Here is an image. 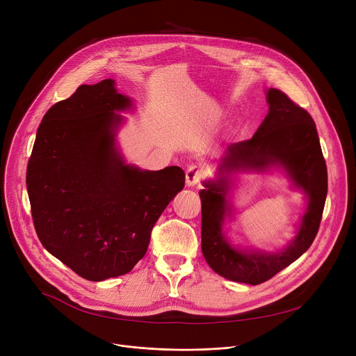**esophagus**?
<instances>
[{
  "mask_svg": "<svg viewBox=\"0 0 356 356\" xmlns=\"http://www.w3.org/2000/svg\"><path fill=\"white\" fill-rule=\"evenodd\" d=\"M200 176H202V170L197 166H190L186 170V184L188 187L197 186L200 181Z\"/></svg>",
  "mask_w": 356,
  "mask_h": 356,
  "instance_id": "esophagus-1",
  "label": "esophagus"
}]
</instances>
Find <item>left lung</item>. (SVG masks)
Returning a JSON list of instances; mask_svg holds the SVG:
<instances>
[{
    "label": "left lung",
    "mask_w": 356,
    "mask_h": 356,
    "mask_svg": "<svg viewBox=\"0 0 356 356\" xmlns=\"http://www.w3.org/2000/svg\"><path fill=\"white\" fill-rule=\"evenodd\" d=\"M268 113L250 140L225 147L213 179L204 180L202 199V251L214 273L230 281L258 285L293 264L311 247L324 211L328 175L311 115L274 88L266 90ZM280 170L291 186L306 195L307 206L295 238L277 252L243 249L225 233L232 216L231 190L241 171Z\"/></svg>",
    "instance_id": "obj_1"
}]
</instances>
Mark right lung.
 I'll use <instances>...</instances> for the list:
<instances>
[{
	"instance_id": "obj_1",
	"label": "right lung",
	"mask_w": 356,
	"mask_h": 356,
	"mask_svg": "<svg viewBox=\"0 0 356 356\" xmlns=\"http://www.w3.org/2000/svg\"><path fill=\"white\" fill-rule=\"evenodd\" d=\"M134 102L113 79L81 85L42 118L26 168L32 220L42 245L89 281L131 271L160 214L184 187L177 166L143 170L118 146L119 112Z\"/></svg>"
}]
</instances>
